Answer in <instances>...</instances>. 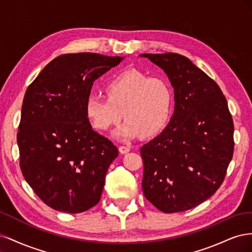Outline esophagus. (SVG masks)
<instances>
[{"mask_svg": "<svg viewBox=\"0 0 252 252\" xmlns=\"http://www.w3.org/2000/svg\"><path fill=\"white\" fill-rule=\"evenodd\" d=\"M130 146H124V145H123V146H120V148H119V150H120V152H121V154H127V152H129V151H130Z\"/></svg>", "mask_w": 252, "mask_h": 252, "instance_id": "34e87169", "label": "esophagus"}]
</instances>
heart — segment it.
I'll use <instances>...</instances> for the list:
<instances>
[{
  "mask_svg": "<svg viewBox=\"0 0 252 252\" xmlns=\"http://www.w3.org/2000/svg\"><path fill=\"white\" fill-rule=\"evenodd\" d=\"M104 93L107 98L90 94L85 103L86 117L96 130H109L124 117L125 122L116 132L118 138L130 140L141 133L152 136L170 119L173 90L165 78L128 69L106 82Z\"/></svg>",
  "mask_w": 252,
  "mask_h": 252,
  "instance_id": "b5f03b06",
  "label": "heart"
}]
</instances>
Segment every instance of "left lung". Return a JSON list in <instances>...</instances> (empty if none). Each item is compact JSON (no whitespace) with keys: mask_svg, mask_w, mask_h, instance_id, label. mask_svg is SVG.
I'll return each mask as SVG.
<instances>
[{"mask_svg":"<svg viewBox=\"0 0 252 252\" xmlns=\"http://www.w3.org/2000/svg\"><path fill=\"white\" fill-rule=\"evenodd\" d=\"M174 88V113L141 148L146 199L165 213L191 209L222 185L234 149L233 120L218 84L178 53H144Z\"/></svg>","mask_w":252,"mask_h":252,"instance_id":"left-lung-1","label":"left lung"}]
</instances>
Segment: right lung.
Listing matches in <instances>:
<instances>
[{"instance_id": "obj_1", "label": "right lung", "mask_w": 252, "mask_h": 252, "mask_svg": "<svg viewBox=\"0 0 252 252\" xmlns=\"http://www.w3.org/2000/svg\"><path fill=\"white\" fill-rule=\"evenodd\" d=\"M124 57L67 53L28 86L17 134L23 177L52 209L84 212L101 199L116 145L94 131L85 113L94 82Z\"/></svg>"}]
</instances>
